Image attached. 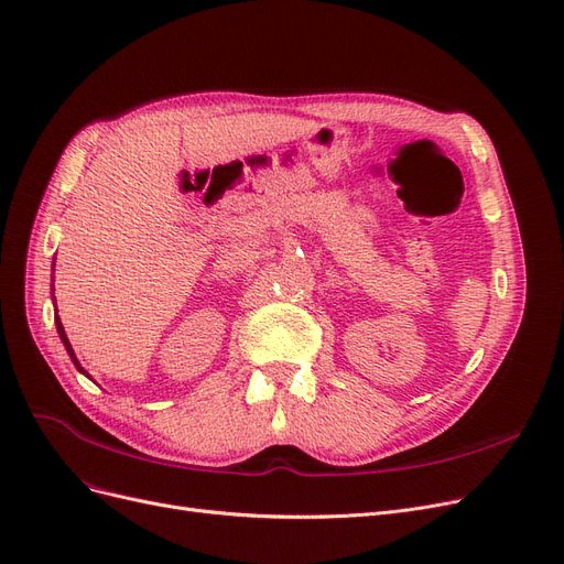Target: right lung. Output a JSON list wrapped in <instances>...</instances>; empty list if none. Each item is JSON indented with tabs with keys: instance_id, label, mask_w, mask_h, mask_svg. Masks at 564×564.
<instances>
[{
	"instance_id": "obj_1",
	"label": "right lung",
	"mask_w": 564,
	"mask_h": 564,
	"mask_svg": "<svg viewBox=\"0 0 564 564\" xmlns=\"http://www.w3.org/2000/svg\"><path fill=\"white\" fill-rule=\"evenodd\" d=\"M53 270H55V261H53ZM51 291H55V289H51ZM53 305H55V296H53ZM55 326H57V333H59V340H62V345L66 347V354H69V356H72V360H74L76 370H78V372H83L85 377H89V375L85 372V368L80 366V360L76 358L74 347H72V343H69V337H66V333H64V326H62V322H59V317H57V305H55ZM89 379H93V377H89Z\"/></svg>"
}]
</instances>
